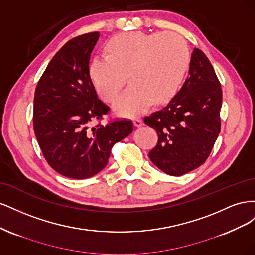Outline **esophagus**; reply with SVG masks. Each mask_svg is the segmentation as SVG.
Returning a JSON list of instances; mask_svg holds the SVG:
<instances>
[{
	"label": "esophagus",
	"instance_id": "esophagus-1",
	"mask_svg": "<svg viewBox=\"0 0 255 255\" xmlns=\"http://www.w3.org/2000/svg\"><path fill=\"white\" fill-rule=\"evenodd\" d=\"M142 125H143V122H142V120H141L140 118H135V119H134V126H135V127L139 128V127H141Z\"/></svg>",
	"mask_w": 255,
	"mask_h": 255
}]
</instances>
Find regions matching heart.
<instances>
[{
  "label": "heart",
  "mask_w": 255,
  "mask_h": 255,
  "mask_svg": "<svg viewBox=\"0 0 255 255\" xmlns=\"http://www.w3.org/2000/svg\"><path fill=\"white\" fill-rule=\"evenodd\" d=\"M107 54L97 55L90 78L104 101L113 102L128 80L133 84L114 104L123 116L143 113L152 102L171 99L187 71L189 51L186 40L174 32H128L107 42Z\"/></svg>",
  "instance_id": "b5f03b06"
}]
</instances>
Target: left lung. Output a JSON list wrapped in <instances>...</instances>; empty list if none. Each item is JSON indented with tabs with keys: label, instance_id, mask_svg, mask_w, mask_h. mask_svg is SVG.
<instances>
[{
	"label": "left lung",
	"instance_id": "left-lung-1",
	"mask_svg": "<svg viewBox=\"0 0 255 255\" xmlns=\"http://www.w3.org/2000/svg\"><path fill=\"white\" fill-rule=\"evenodd\" d=\"M221 105V85L211 61L195 49L181 90L163 110L143 119L158 136L149 152L152 163L173 176L204 164L220 133Z\"/></svg>",
	"mask_w": 255,
	"mask_h": 255
}]
</instances>
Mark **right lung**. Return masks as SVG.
<instances>
[{"mask_svg": "<svg viewBox=\"0 0 255 255\" xmlns=\"http://www.w3.org/2000/svg\"><path fill=\"white\" fill-rule=\"evenodd\" d=\"M99 32L72 38L53 56L34 97V132L48 164L70 179H88L105 168L112 148L133 132V122L101 121L110 106L98 99L89 74Z\"/></svg>", "mask_w": 255, "mask_h": 255, "instance_id": "1", "label": "right lung"}]
</instances>
